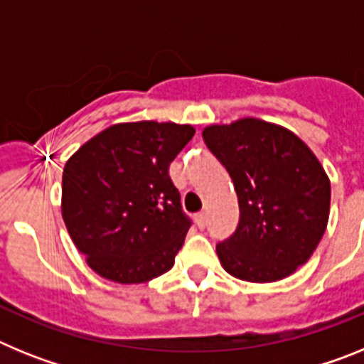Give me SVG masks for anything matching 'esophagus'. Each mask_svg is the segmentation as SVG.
I'll return each mask as SVG.
<instances>
[{"mask_svg":"<svg viewBox=\"0 0 364 364\" xmlns=\"http://www.w3.org/2000/svg\"><path fill=\"white\" fill-rule=\"evenodd\" d=\"M195 220H197V226L200 228V230H204L205 224H208V217H205V213H198L197 217H195Z\"/></svg>","mask_w":364,"mask_h":364,"instance_id":"obj_1","label":"esophagus"}]
</instances>
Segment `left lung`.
Here are the masks:
<instances>
[{"label": "left lung", "instance_id": "8db88e82", "mask_svg": "<svg viewBox=\"0 0 364 364\" xmlns=\"http://www.w3.org/2000/svg\"><path fill=\"white\" fill-rule=\"evenodd\" d=\"M239 197L240 220L217 244L222 268L247 282H275L308 262L330 217V178L314 151L279 124L240 118L202 131Z\"/></svg>", "mask_w": 364, "mask_h": 364}]
</instances>
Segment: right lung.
Wrapping results in <instances>:
<instances>
[{
  "mask_svg": "<svg viewBox=\"0 0 364 364\" xmlns=\"http://www.w3.org/2000/svg\"><path fill=\"white\" fill-rule=\"evenodd\" d=\"M193 134L175 122L114 124L65 162L63 222L100 277L140 284L173 268L189 220L169 164Z\"/></svg>",
  "mask_w": 364,
  "mask_h": 364,
  "instance_id": "right-lung-1",
  "label": "right lung"
}]
</instances>
